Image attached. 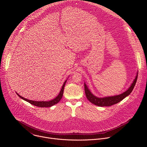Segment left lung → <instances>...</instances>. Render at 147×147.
I'll return each instance as SVG.
<instances>
[{
    "label": "left lung",
    "instance_id": "obj_1",
    "mask_svg": "<svg viewBox=\"0 0 147 147\" xmlns=\"http://www.w3.org/2000/svg\"><path fill=\"white\" fill-rule=\"evenodd\" d=\"M138 73H137V75L133 80L130 87L125 91V92L120 94L119 95L111 96H106L103 98H99L95 96L89 90L87 86L84 82V90L85 93L87 98L94 105H95L96 106L103 107H110L113 105L114 104H116L121 100H122L124 98H125L128 95H129L132 92L137 80Z\"/></svg>",
    "mask_w": 147,
    "mask_h": 147
}]
</instances>
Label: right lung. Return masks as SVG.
<instances>
[{"instance_id":"1","label":"right lung","mask_w":147,"mask_h":147,"mask_svg":"<svg viewBox=\"0 0 147 147\" xmlns=\"http://www.w3.org/2000/svg\"><path fill=\"white\" fill-rule=\"evenodd\" d=\"M67 80H66L64 83H63V85L62 86V87L61 88V90L59 94V95L54 99H53L52 100H51L49 101H35V100H29L28 99H26V98H24V97L20 96L18 94H17V95L22 99H23V100L30 103L31 104L33 105L34 106H36V107H40V108H47V107H52L54 105L57 103L60 100V99H61L62 96H63V91H64V88H65V84H66V82L67 81Z\"/></svg>"}]
</instances>
